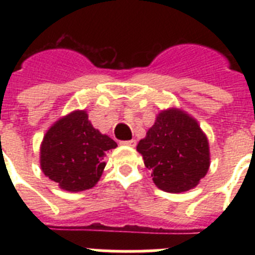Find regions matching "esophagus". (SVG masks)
<instances>
[{
	"mask_svg": "<svg viewBox=\"0 0 255 255\" xmlns=\"http://www.w3.org/2000/svg\"><path fill=\"white\" fill-rule=\"evenodd\" d=\"M120 144H123V145H128V147H135V145H136V141L128 140V141H121Z\"/></svg>",
	"mask_w": 255,
	"mask_h": 255,
	"instance_id": "34e87169",
	"label": "esophagus"
}]
</instances>
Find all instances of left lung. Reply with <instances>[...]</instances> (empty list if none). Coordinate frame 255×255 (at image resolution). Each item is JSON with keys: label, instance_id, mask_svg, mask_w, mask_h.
<instances>
[{"label": "left lung", "instance_id": "obj_1", "mask_svg": "<svg viewBox=\"0 0 255 255\" xmlns=\"http://www.w3.org/2000/svg\"><path fill=\"white\" fill-rule=\"evenodd\" d=\"M136 150L157 188L167 193L195 188L211 163L206 134L194 117L179 108L159 112Z\"/></svg>", "mask_w": 255, "mask_h": 255}]
</instances>
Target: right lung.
Listing matches in <instances>:
<instances>
[{
    "mask_svg": "<svg viewBox=\"0 0 255 255\" xmlns=\"http://www.w3.org/2000/svg\"><path fill=\"white\" fill-rule=\"evenodd\" d=\"M116 147V141L94 129L84 110L73 111L47 130L40 144V167L64 190H87L102 176L107 150Z\"/></svg>",
    "mask_w": 255,
    "mask_h": 255,
    "instance_id": "1",
    "label": "right lung"
}]
</instances>
